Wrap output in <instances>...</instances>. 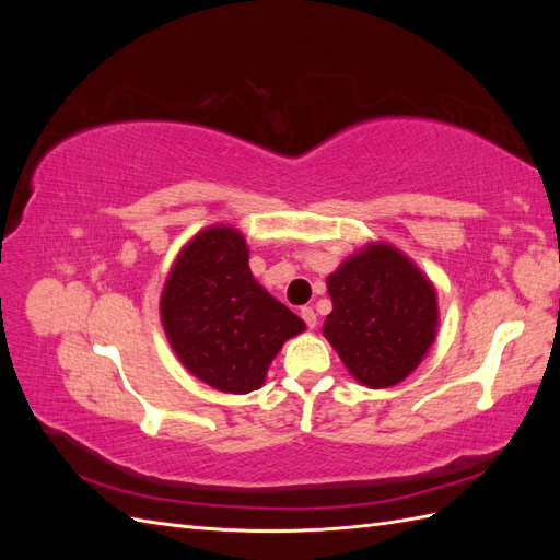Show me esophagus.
Returning a JSON list of instances; mask_svg holds the SVG:
<instances>
[{"label": "esophagus", "mask_w": 560, "mask_h": 560, "mask_svg": "<svg viewBox=\"0 0 560 560\" xmlns=\"http://www.w3.org/2000/svg\"><path fill=\"white\" fill-rule=\"evenodd\" d=\"M301 317L306 319V325L311 327V329H315L317 327V315H315V311L311 308V306H306V308H301Z\"/></svg>", "instance_id": "34e87169"}]
</instances>
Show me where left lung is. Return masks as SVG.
<instances>
[{"mask_svg": "<svg viewBox=\"0 0 560 560\" xmlns=\"http://www.w3.org/2000/svg\"><path fill=\"white\" fill-rule=\"evenodd\" d=\"M325 334L354 381L371 389L401 383L436 338L432 280L389 243H366L327 278Z\"/></svg>", "mask_w": 560, "mask_h": 560, "instance_id": "1", "label": "left lung"}]
</instances>
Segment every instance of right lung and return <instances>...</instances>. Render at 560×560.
I'll use <instances>...</instances> for the list:
<instances>
[{
  "label": "right lung",
  "instance_id": "right-lung-1",
  "mask_svg": "<svg viewBox=\"0 0 560 560\" xmlns=\"http://www.w3.org/2000/svg\"><path fill=\"white\" fill-rule=\"evenodd\" d=\"M161 325L179 362L231 395L259 389L284 341L306 329L252 276L245 235L229 224L198 231L179 249L161 292Z\"/></svg>",
  "mask_w": 560,
  "mask_h": 560
}]
</instances>
